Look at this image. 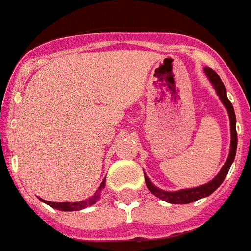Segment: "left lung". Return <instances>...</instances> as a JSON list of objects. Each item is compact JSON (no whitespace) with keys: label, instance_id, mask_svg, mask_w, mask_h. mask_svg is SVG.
I'll use <instances>...</instances> for the list:
<instances>
[{"label":"left lung","instance_id":"1","mask_svg":"<svg viewBox=\"0 0 251 251\" xmlns=\"http://www.w3.org/2000/svg\"><path fill=\"white\" fill-rule=\"evenodd\" d=\"M206 76H207L208 81L211 83V85L215 89L216 94L219 96L220 101L224 105V107L227 109L228 116H229V124H230V148H229V154L226 160V163L220 171L218 172V175L211 180V181L206 182L203 185L196 186V188H188V189H181V190H175V192H168V190L159 189L158 186H155L153 182L150 181V179L146 176L145 174V181L148 189L155 196V197L160 198L162 201H166L168 203H174V205H186L190 202L198 201L201 198H205L214 193L224 181L226 176H227L228 171H229L230 166L233 163L234 157H236V150H237V132H236V114H234L233 106L229 102L227 97V91L224 84L222 83L219 75L210 67H205L203 69Z\"/></svg>","mask_w":251,"mask_h":251}]
</instances>
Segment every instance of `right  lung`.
<instances>
[{"label":"right lung","instance_id":"obj_1","mask_svg":"<svg viewBox=\"0 0 251 251\" xmlns=\"http://www.w3.org/2000/svg\"><path fill=\"white\" fill-rule=\"evenodd\" d=\"M105 182H106V179L102 180L101 185L98 186V189L96 190V193H94L93 196H91L88 200H84V201L50 202V201H45V200H43V198H40V200H41L44 203H46V205H49L50 207L57 208V210H59V211H79V210H83V208H87L89 207V206L94 205V203L100 200V197H101V194H102V190H103V188H105Z\"/></svg>","mask_w":251,"mask_h":251}]
</instances>
